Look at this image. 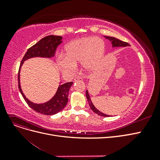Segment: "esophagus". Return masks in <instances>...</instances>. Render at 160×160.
<instances>
[{"label":"esophagus","instance_id":"34e87169","mask_svg":"<svg viewBox=\"0 0 160 160\" xmlns=\"http://www.w3.org/2000/svg\"><path fill=\"white\" fill-rule=\"evenodd\" d=\"M83 81V79L81 78V77H76L74 79V81L77 82V81Z\"/></svg>","mask_w":160,"mask_h":160}]
</instances>
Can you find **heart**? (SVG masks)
Returning a JSON list of instances; mask_svg holds the SVG:
<instances>
[{
    "instance_id": "heart-1",
    "label": "heart",
    "mask_w": 160,
    "mask_h": 160,
    "mask_svg": "<svg viewBox=\"0 0 160 160\" xmlns=\"http://www.w3.org/2000/svg\"><path fill=\"white\" fill-rule=\"evenodd\" d=\"M105 51L104 41L98 37H84L66 45L64 56L59 55L57 63L64 74L71 75L81 63L85 71H94L103 57Z\"/></svg>"
}]
</instances>
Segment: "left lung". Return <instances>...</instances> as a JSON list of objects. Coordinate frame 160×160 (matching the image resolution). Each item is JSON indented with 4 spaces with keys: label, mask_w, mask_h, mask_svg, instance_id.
<instances>
[{
    "label": "left lung",
    "mask_w": 160,
    "mask_h": 160,
    "mask_svg": "<svg viewBox=\"0 0 160 160\" xmlns=\"http://www.w3.org/2000/svg\"><path fill=\"white\" fill-rule=\"evenodd\" d=\"M104 37H105L106 38H107V39H108L111 42V45H112V47H125L130 46L129 43L123 42L122 41L118 39V38H115V37H109V36H104ZM86 97H87V99H88V103H89L90 108H91V110L93 111V112H95V113H97L100 116H103V117H110L109 115L104 114L102 112H101L100 111H99L98 109H97L95 107V106L93 104V103H92L91 100L89 92H88V90L86 91Z\"/></svg>",
    "instance_id": "1"
}]
</instances>
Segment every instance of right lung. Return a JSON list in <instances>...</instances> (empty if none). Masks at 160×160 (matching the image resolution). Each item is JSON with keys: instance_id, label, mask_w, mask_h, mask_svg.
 Instances as JSON below:
<instances>
[{"instance_id": "1", "label": "right lung", "mask_w": 160, "mask_h": 160, "mask_svg": "<svg viewBox=\"0 0 160 160\" xmlns=\"http://www.w3.org/2000/svg\"><path fill=\"white\" fill-rule=\"evenodd\" d=\"M62 37L61 36L49 35L42 38L35 45L29 48L26 52L25 56L21 61L20 67L18 72V85L24 99L29 107L35 110L37 112L46 115H55L63 109L68 102L69 91L73 82H69L61 84L59 85L55 95L49 100L43 103H35L28 100L25 95L22 93L20 83V71L23 62L26 60L32 57H43L51 58L55 56V51L57 47L62 42Z\"/></svg>"}]
</instances>
